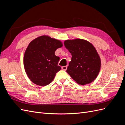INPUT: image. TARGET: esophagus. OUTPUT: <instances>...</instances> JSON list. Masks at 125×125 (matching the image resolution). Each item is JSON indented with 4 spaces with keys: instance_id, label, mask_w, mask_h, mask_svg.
<instances>
[{
    "instance_id": "1",
    "label": "esophagus",
    "mask_w": 125,
    "mask_h": 125,
    "mask_svg": "<svg viewBox=\"0 0 125 125\" xmlns=\"http://www.w3.org/2000/svg\"><path fill=\"white\" fill-rule=\"evenodd\" d=\"M67 66H62V69L63 70H65L66 71L67 70Z\"/></svg>"
}]
</instances>
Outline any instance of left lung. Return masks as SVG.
Instances as JSON below:
<instances>
[{
	"instance_id": "left-lung-1",
	"label": "left lung",
	"mask_w": 125,
	"mask_h": 125,
	"mask_svg": "<svg viewBox=\"0 0 125 125\" xmlns=\"http://www.w3.org/2000/svg\"><path fill=\"white\" fill-rule=\"evenodd\" d=\"M64 45L72 55L67 73L78 84L93 82L101 66L100 57L93 44L85 40L75 39L66 40Z\"/></svg>"
}]
</instances>
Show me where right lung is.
Here are the masks:
<instances>
[{"mask_svg": "<svg viewBox=\"0 0 125 125\" xmlns=\"http://www.w3.org/2000/svg\"><path fill=\"white\" fill-rule=\"evenodd\" d=\"M62 46L60 41L45 35L29 43L24 52L23 63L25 73L33 83L44 86L54 80L56 73L61 69L57 65L59 57L55 52Z\"/></svg>", "mask_w": 125, "mask_h": 125, "instance_id": "obj_1", "label": "right lung"}]
</instances>
